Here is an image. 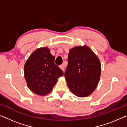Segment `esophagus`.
Segmentation results:
<instances>
[{
    "mask_svg": "<svg viewBox=\"0 0 127 127\" xmlns=\"http://www.w3.org/2000/svg\"><path fill=\"white\" fill-rule=\"evenodd\" d=\"M65 66H66V64H64L63 65H62L60 66V67L61 68L62 71H65Z\"/></svg>",
    "mask_w": 127,
    "mask_h": 127,
    "instance_id": "obj_1",
    "label": "esophagus"
}]
</instances>
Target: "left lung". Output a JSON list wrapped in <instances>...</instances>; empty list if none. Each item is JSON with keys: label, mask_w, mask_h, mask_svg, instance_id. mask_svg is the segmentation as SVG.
Segmentation results:
<instances>
[{"label": "left lung", "mask_w": 127, "mask_h": 127, "mask_svg": "<svg viewBox=\"0 0 127 127\" xmlns=\"http://www.w3.org/2000/svg\"><path fill=\"white\" fill-rule=\"evenodd\" d=\"M101 74V64L88 46L70 49L65 77L70 91L78 97L89 96L96 89Z\"/></svg>", "instance_id": "obj_1"}]
</instances>
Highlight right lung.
Returning <instances> with one entry per match:
<instances>
[{
  "label": "right lung",
  "instance_id": "1",
  "mask_svg": "<svg viewBox=\"0 0 127 127\" xmlns=\"http://www.w3.org/2000/svg\"><path fill=\"white\" fill-rule=\"evenodd\" d=\"M48 47L37 49L27 59L24 67V78L29 89L44 96L49 93L64 72L54 64L55 57Z\"/></svg>",
  "mask_w": 127,
  "mask_h": 127
}]
</instances>
